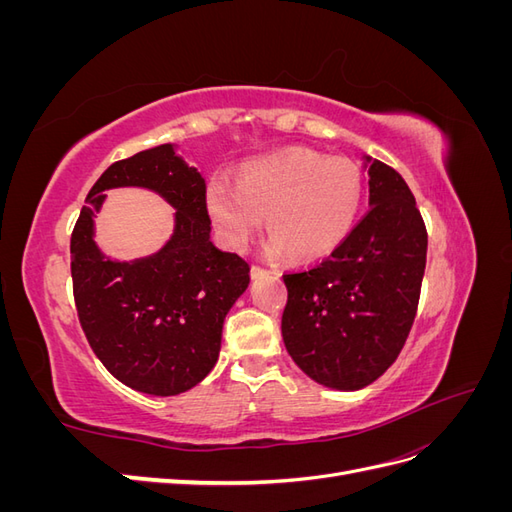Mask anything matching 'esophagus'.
I'll return each instance as SVG.
<instances>
[{"mask_svg":"<svg viewBox=\"0 0 512 512\" xmlns=\"http://www.w3.org/2000/svg\"><path fill=\"white\" fill-rule=\"evenodd\" d=\"M267 273H269L267 269H262V267H258V265H254V267H252V277H254V280H258V277L267 275Z\"/></svg>","mask_w":512,"mask_h":512,"instance_id":"obj_1","label":"esophagus"}]
</instances>
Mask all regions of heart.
<instances>
[{
	"instance_id": "b5f03b06",
	"label": "heart",
	"mask_w": 512,
	"mask_h": 512,
	"mask_svg": "<svg viewBox=\"0 0 512 512\" xmlns=\"http://www.w3.org/2000/svg\"><path fill=\"white\" fill-rule=\"evenodd\" d=\"M363 205V170L312 149L247 162L237 185L215 177L207 192L209 215L228 247L243 250L267 215V252H288L299 262L331 256L359 224Z\"/></svg>"
}]
</instances>
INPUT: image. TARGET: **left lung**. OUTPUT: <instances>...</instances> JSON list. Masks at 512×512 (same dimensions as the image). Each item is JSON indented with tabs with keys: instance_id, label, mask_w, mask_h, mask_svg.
<instances>
[{
	"instance_id": "left-lung-1",
	"label": "left lung",
	"mask_w": 512,
	"mask_h": 512,
	"mask_svg": "<svg viewBox=\"0 0 512 512\" xmlns=\"http://www.w3.org/2000/svg\"><path fill=\"white\" fill-rule=\"evenodd\" d=\"M369 211L318 265L284 275L282 337L292 361L322 386L359 391L404 348L427 260V230L395 168L365 156Z\"/></svg>"
}]
</instances>
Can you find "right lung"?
I'll list each match as a JSON object with an SVG mask.
<instances>
[{"label": "right lung", "instance_id": "right-lung-1", "mask_svg": "<svg viewBox=\"0 0 512 512\" xmlns=\"http://www.w3.org/2000/svg\"><path fill=\"white\" fill-rule=\"evenodd\" d=\"M115 187L151 189L176 209L174 235L156 255L113 261L97 247L93 215L101 192ZM70 258L89 346L119 382L158 397L185 393L209 374L224 318L250 284V265L211 241L203 175L170 143L104 170L72 230Z\"/></svg>", "mask_w": 512, "mask_h": 512}]
</instances>
